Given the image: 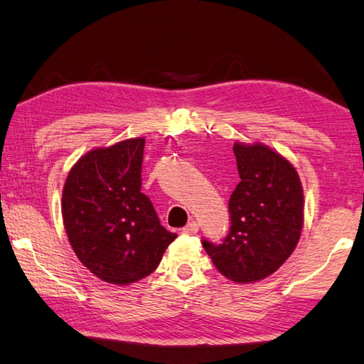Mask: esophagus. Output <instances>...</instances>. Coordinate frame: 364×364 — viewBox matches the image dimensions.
I'll return each mask as SVG.
<instances>
[{
    "label": "esophagus",
    "instance_id": "obj_1",
    "mask_svg": "<svg viewBox=\"0 0 364 364\" xmlns=\"http://www.w3.org/2000/svg\"><path fill=\"white\" fill-rule=\"evenodd\" d=\"M197 230H199V224H197V221H191L186 228H183V234L194 235L197 234Z\"/></svg>",
    "mask_w": 364,
    "mask_h": 364
}]
</instances>
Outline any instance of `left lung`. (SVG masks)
Segmentation results:
<instances>
[{
	"label": "left lung",
	"instance_id": "1",
	"mask_svg": "<svg viewBox=\"0 0 364 364\" xmlns=\"http://www.w3.org/2000/svg\"><path fill=\"white\" fill-rule=\"evenodd\" d=\"M240 183L229 199L230 230L221 245L203 240L215 267L235 283H255L285 264L301 239L304 191L287 157L264 143H234Z\"/></svg>",
	"mask_w": 364,
	"mask_h": 364
}]
</instances>
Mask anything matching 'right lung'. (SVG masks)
Here are the masks:
<instances>
[{
  "label": "right lung",
  "mask_w": 364,
  "mask_h": 364,
  "mask_svg": "<svg viewBox=\"0 0 364 364\" xmlns=\"http://www.w3.org/2000/svg\"><path fill=\"white\" fill-rule=\"evenodd\" d=\"M144 138L94 148L73 165L62 216L77 259L98 279L127 287L153 274L176 239L141 193Z\"/></svg>",
  "instance_id": "obj_1"
}]
</instances>
